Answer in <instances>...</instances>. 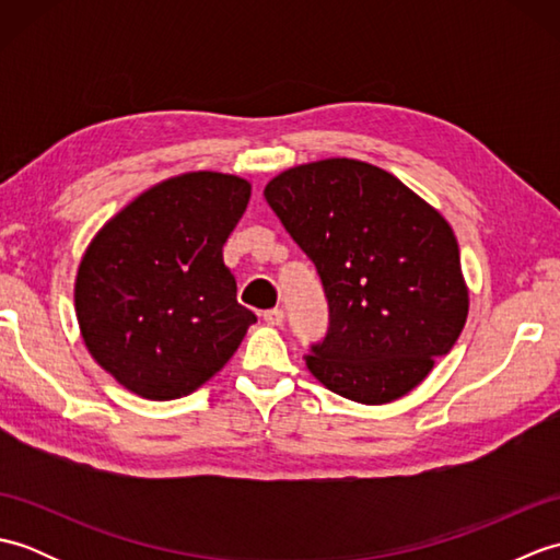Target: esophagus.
Listing matches in <instances>:
<instances>
[{
  "label": "esophagus",
  "mask_w": 560,
  "mask_h": 560,
  "mask_svg": "<svg viewBox=\"0 0 560 560\" xmlns=\"http://www.w3.org/2000/svg\"><path fill=\"white\" fill-rule=\"evenodd\" d=\"M261 319H265V323L271 327H279L283 323V311L281 307H271V311L261 313Z\"/></svg>",
  "instance_id": "1"
}]
</instances>
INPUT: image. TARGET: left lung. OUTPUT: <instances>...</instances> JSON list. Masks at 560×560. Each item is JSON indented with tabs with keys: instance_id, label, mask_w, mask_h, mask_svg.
Segmentation results:
<instances>
[{
	"instance_id": "1",
	"label": "left lung",
	"mask_w": 560,
	"mask_h": 560,
	"mask_svg": "<svg viewBox=\"0 0 560 560\" xmlns=\"http://www.w3.org/2000/svg\"><path fill=\"white\" fill-rule=\"evenodd\" d=\"M265 197L315 261L329 331L307 371L359 404L419 387L455 347L469 315L455 231L399 177L355 159L301 163Z\"/></svg>"
}]
</instances>
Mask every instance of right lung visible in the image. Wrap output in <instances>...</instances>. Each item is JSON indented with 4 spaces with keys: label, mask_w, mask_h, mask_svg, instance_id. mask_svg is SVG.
<instances>
[{
    "label": "right lung",
    "mask_w": 560,
    "mask_h": 560,
    "mask_svg": "<svg viewBox=\"0 0 560 560\" xmlns=\"http://www.w3.org/2000/svg\"><path fill=\"white\" fill-rule=\"evenodd\" d=\"M253 185L217 171L173 175L101 225L79 261L81 339L105 373L151 401L217 375L257 317L235 301L223 245Z\"/></svg>",
    "instance_id": "1"
}]
</instances>
